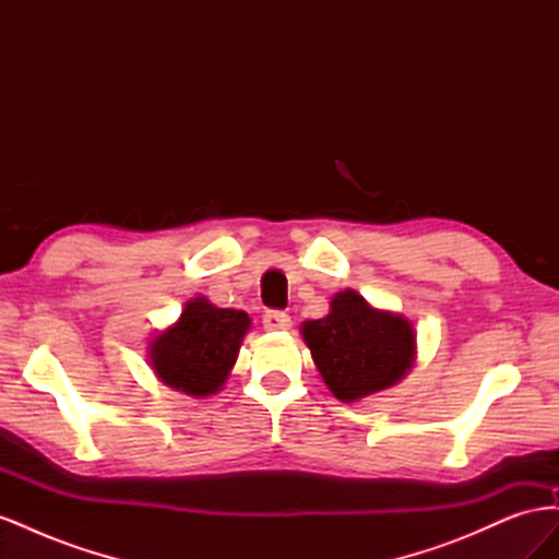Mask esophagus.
<instances>
[{"label": "esophagus", "instance_id": "1", "mask_svg": "<svg viewBox=\"0 0 559 559\" xmlns=\"http://www.w3.org/2000/svg\"><path fill=\"white\" fill-rule=\"evenodd\" d=\"M263 329L265 331H286L292 329V317L282 310H265L263 312Z\"/></svg>", "mask_w": 559, "mask_h": 559}]
</instances>
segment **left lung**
<instances>
[{"label": "left lung", "mask_w": 559, "mask_h": 559, "mask_svg": "<svg viewBox=\"0 0 559 559\" xmlns=\"http://www.w3.org/2000/svg\"><path fill=\"white\" fill-rule=\"evenodd\" d=\"M302 341L341 401H357L396 384L415 361L411 321L373 310L352 289L333 296L326 317L302 324Z\"/></svg>", "instance_id": "8db88e82"}]
</instances>
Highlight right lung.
I'll return each mask as SVG.
<instances>
[{
  "instance_id": "right-lung-1",
  "label": "right lung",
  "mask_w": 559,
  "mask_h": 559,
  "mask_svg": "<svg viewBox=\"0 0 559 559\" xmlns=\"http://www.w3.org/2000/svg\"><path fill=\"white\" fill-rule=\"evenodd\" d=\"M247 329V312L214 308L210 300L195 298L177 324L151 345V366L179 392L210 396L226 382Z\"/></svg>"
}]
</instances>
